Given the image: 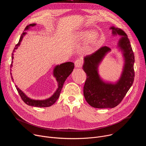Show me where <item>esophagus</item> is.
Here are the masks:
<instances>
[{
    "mask_svg": "<svg viewBox=\"0 0 146 146\" xmlns=\"http://www.w3.org/2000/svg\"><path fill=\"white\" fill-rule=\"evenodd\" d=\"M75 67L77 68H80L82 66V62L80 59H77L74 62Z\"/></svg>",
    "mask_w": 146,
    "mask_h": 146,
    "instance_id": "34e87169",
    "label": "esophagus"
}]
</instances>
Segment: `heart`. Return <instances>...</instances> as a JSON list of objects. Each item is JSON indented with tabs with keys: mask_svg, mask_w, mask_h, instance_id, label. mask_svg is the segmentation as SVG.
I'll use <instances>...</instances> for the list:
<instances>
[{
	"mask_svg": "<svg viewBox=\"0 0 146 146\" xmlns=\"http://www.w3.org/2000/svg\"><path fill=\"white\" fill-rule=\"evenodd\" d=\"M73 37L79 41L88 40L82 50V52L86 54H91L95 51L100 40L99 33L92 29L81 31L76 33Z\"/></svg>",
	"mask_w": 146,
	"mask_h": 146,
	"instance_id": "b5f03b06",
	"label": "heart"
}]
</instances>
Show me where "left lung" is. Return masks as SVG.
<instances>
[{
    "instance_id": "1",
    "label": "left lung",
    "mask_w": 146,
    "mask_h": 146,
    "mask_svg": "<svg viewBox=\"0 0 146 146\" xmlns=\"http://www.w3.org/2000/svg\"><path fill=\"white\" fill-rule=\"evenodd\" d=\"M113 35L121 36L118 47L122 52L124 66L119 80L115 83L103 81L98 73V67L105 55L110 51L104 46L84 58L82 69L87 79L84 86V96L89 105L95 108H113L121 103L134 81V54L127 34L122 29L111 27Z\"/></svg>"
}]
</instances>
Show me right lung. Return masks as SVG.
Listing matches in <instances>:
<instances>
[{"label": "right lung", "mask_w": 146, "mask_h": 146, "mask_svg": "<svg viewBox=\"0 0 146 146\" xmlns=\"http://www.w3.org/2000/svg\"><path fill=\"white\" fill-rule=\"evenodd\" d=\"M36 25V24H32L27 26V27L25 28V31L28 30L31 27H34ZM25 31L22 33V35H21L18 44H16V46H15V48L13 51L12 56H11L12 61H11V64L10 68L13 66V59L14 58V56H13L14 52H15V50H17L18 47L19 46L24 36L27 34V32H25ZM74 68V63L71 62H66V63H64L59 65L55 66L53 71V74H54V76L56 78V80L58 82V88L55 91L54 94L48 99H46L44 100H34L28 98L21 90L17 87V86H15L16 89L19 95H20L21 98L27 104V105L31 106L38 107V108H46V107L51 106L57 100V99L59 97V95H60L62 87L64 86V82L66 80V78H68V77L73 72ZM10 70H11V69H10ZM10 74L11 76L12 74L11 73H10ZM11 79L13 81H14L12 76H11Z\"/></svg>", "instance_id": "obj_1"}]
</instances>
